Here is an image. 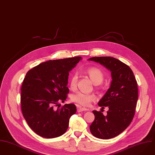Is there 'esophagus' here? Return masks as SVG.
Instances as JSON below:
<instances>
[{
    "label": "esophagus",
    "mask_w": 155,
    "mask_h": 155,
    "mask_svg": "<svg viewBox=\"0 0 155 155\" xmlns=\"http://www.w3.org/2000/svg\"><path fill=\"white\" fill-rule=\"evenodd\" d=\"M89 111V109L87 108L81 107H78V108H77V111L78 113H80V112H82V111Z\"/></svg>",
    "instance_id": "1"
}]
</instances>
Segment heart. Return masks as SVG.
I'll return each mask as SVG.
<instances>
[{"label":"heart","mask_w":155,"mask_h":155,"mask_svg":"<svg viewBox=\"0 0 155 155\" xmlns=\"http://www.w3.org/2000/svg\"><path fill=\"white\" fill-rule=\"evenodd\" d=\"M86 73L94 84H100L104 80V74L99 68L95 67L89 68L87 69ZM77 81L78 76L76 74H74L70 79V87L71 89H74L77 86ZM71 99L73 102L81 105L88 106L92 102L96 100V96L93 94L78 92L72 95Z\"/></svg>","instance_id":"obj_1"}]
</instances>
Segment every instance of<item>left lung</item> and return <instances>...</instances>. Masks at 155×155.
<instances>
[{
	"label": "left lung",
	"mask_w": 155,
	"mask_h": 155,
	"mask_svg": "<svg viewBox=\"0 0 155 155\" xmlns=\"http://www.w3.org/2000/svg\"><path fill=\"white\" fill-rule=\"evenodd\" d=\"M100 63L111 71L110 87L98 102L109 110L105 116L93 110L94 120L90 126L93 136L104 140L119 135L131 123L138 100V86L131 69L120 61L111 57H94L88 59Z\"/></svg>",
	"instance_id": "obj_1"
}]
</instances>
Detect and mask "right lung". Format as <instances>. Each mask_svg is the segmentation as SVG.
Returning <instances> with one entry per match:
<instances>
[{
    "label": "right lung",
    "mask_w": 155,
    "mask_h": 155,
    "mask_svg": "<svg viewBox=\"0 0 155 155\" xmlns=\"http://www.w3.org/2000/svg\"><path fill=\"white\" fill-rule=\"evenodd\" d=\"M81 59L75 57L48 61L27 72L21 89V111L28 125L38 135L53 138L66 132L76 107L69 104L55 109L54 105L66 100L69 72Z\"/></svg>",
    "instance_id": "obj_1"
}]
</instances>
